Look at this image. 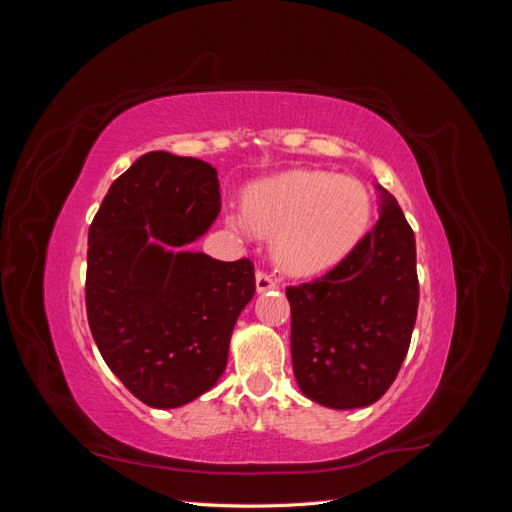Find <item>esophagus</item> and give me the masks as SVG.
I'll return each instance as SVG.
<instances>
[{"mask_svg": "<svg viewBox=\"0 0 512 512\" xmlns=\"http://www.w3.org/2000/svg\"><path fill=\"white\" fill-rule=\"evenodd\" d=\"M277 286V280L273 275L265 273V271H258L256 273V288L258 292H267V290H273Z\"/></svg>", "mask_w": 512, "mask_h": 512, "instance_id": "esophagus-1", "label": "esophagus"}]
</instances>
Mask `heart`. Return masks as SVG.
I'll return each instance as SVG.
<instances>
[{
    "mask_svg": "<svg viewBox=\"0 0 512 512\" xmlns=\"http://www.w3.org/2000/svg\"><path fill=\"white\" fill-rule=\"evenodd\" d=\"M374 218L365 185L329 170H290L245 192L243 211H230V228L273 237L284 271L312 275L342 262L361 243Z\"/></svg>",
    "mask_w": 512,
    "mask_h": 512,
    "instance_id": "b5f03b06",
    "label": "heart"
}]
</instances>
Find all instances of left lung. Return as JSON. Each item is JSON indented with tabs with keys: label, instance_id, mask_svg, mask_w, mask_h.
I'll list each match as a JSON object with an SVG mask.
<instances>
[{
	"label": "left lung",
	"instance_id": "1",
	"mask_svg": "<svg viewBox=\"0 0 512 512\" xmlns=\"http://www.w3.org/2000/svg\"><path fill=\"white\" fill-rule=\"evenodd\" d=\"M361 243L314 282L288 286L292 371L305 397L335 410L378 401L404 363L418 309L414 232L382 188Z\"/></svg>",
	"mask_w": 512,
	"mask_h": 512
}]
</instances>
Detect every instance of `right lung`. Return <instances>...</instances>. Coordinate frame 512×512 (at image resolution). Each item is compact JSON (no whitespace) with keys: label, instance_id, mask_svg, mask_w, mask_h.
<instances>
[{"label":"right lung","instance_id":"right-lung-1","mask_svg":"<svg viewBox=\"0 0 512 512\" xmlns=\"http://www.w3.org/2000/svg\"><path fill=\"white\" fill-rule=\"evenodd\" d=\"M218 170L149 151L113 181L89 226L85 305L113 374L151 408L207 393L256 292L254 262L188 252L222 207Z\"/></svg>","mask_w":512,"mask_h":512}]
</instances>
